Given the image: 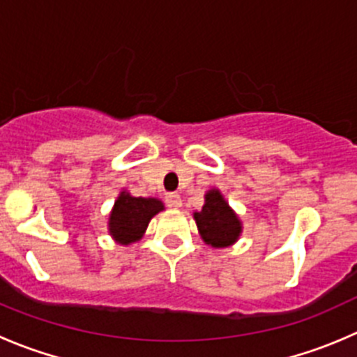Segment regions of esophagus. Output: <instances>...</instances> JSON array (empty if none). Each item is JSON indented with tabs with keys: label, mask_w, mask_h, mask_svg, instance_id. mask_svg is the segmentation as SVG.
Returning a JSON list of instances; mask_svg holds the SVG:
<instances>
[{
	"label": "esophagus",
	"mask_w": 357,
	"mask_h": 357,
	"mask_svg": "<svg viewBox=\"0 0 357 357\" xmlns=\"http://www.w3.org/2000/svg\"><path fill=\"white\" fill-rule=\"evenodd\" d=\"M165 202H167L171 207H181L183 206V200L178 193H167V195H165Z\"/></svg>",
	"instance_id": "esophagus-1"
}]
</instances>
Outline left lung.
<instances>
[{
	"label": "left lung",
	"instance_id": "obj_1",
	"mask_svg": "<svg viewBox=\"0 0 357 357\" xmlns=\"http://www.w3.org/2000/svg\"><path fill=\"white\" fill-rule=\"evenodd\" d=\"M204 242L213 248H225L237 241L241 234V221L230 209L218 190L206 195V204L199 213L193 214Z\"/></svg>",
	"mask_w": 357,
	"mask_h": 357
}]
</instances>
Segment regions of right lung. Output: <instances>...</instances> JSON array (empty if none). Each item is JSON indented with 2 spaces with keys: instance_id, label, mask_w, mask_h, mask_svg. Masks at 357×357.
<instances>
[{
  "instance_id": "obj_1",
  "label": "right lung",
  "mask_w": 357,
  "mask_h": 357,
  "mask_svg": "<svg viewBox=\"0 0 357 357\" xmlns=\"http://www.w3.org/2000/svg\"><path fill=\"white\" fill-rule=\"evenodd\" d=\"M162 209H164V204L160 200L132 197L122 192L109 216V234L120 244L139 241L151 218Z\"/></svg>"
}]
</instances>
